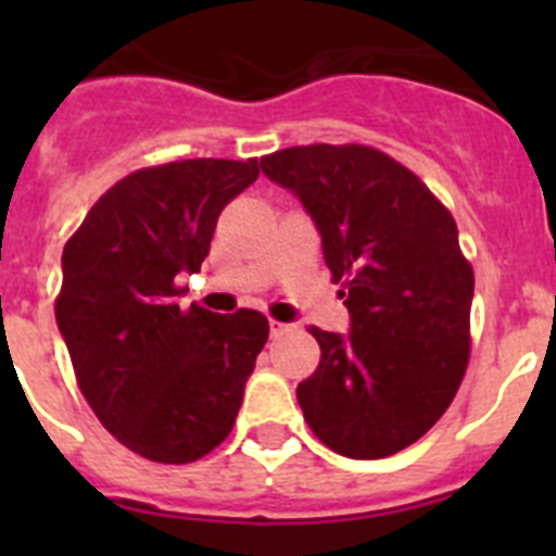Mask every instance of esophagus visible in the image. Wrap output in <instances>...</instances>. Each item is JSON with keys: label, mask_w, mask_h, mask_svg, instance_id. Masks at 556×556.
<instances>
[{"label": "esophagus", "mask_w": 556, "mask_h": 556, "mask_svg": "<svg viewBox=\"0 0 556 556\" xmlns=\"http://www.w3.org/2000/svg\"><path fill=\"white\" fill-rule=\"evenodd\" d=\"M287 331H289V326H287V323L269 320V333H273V337H281V333H287Z\"/></svg>", "instance_id": "obj_1"}]
</instances>
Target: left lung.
Returning <instances> with one entry per match:
<instances>
[{"label":"left lung","mask_w":556,"mask_h":556,"mask_svg":"<svg viewBox=\"0 0 556 556\" xmlns=\"http://www.w3.org/2000/svg\"><path fill=\"white\" fill-rule=\"evenodd\" d=\"M320 230L351 333L312 326L320 365L298 404L323 445L381 459L445 415L470 358L473 267L451 211L415 172L367 144L289 147L262 159Z\"/></svg>","instance_id":"1"}]
</instances>
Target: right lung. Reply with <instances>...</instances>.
<instances>
[{"label": "right lung", "instance_id": "right-lung-1", "mask_svg": "<svg viewBox=\"0 0 556 556\" xmlns=\"http://www.w3.org/2000/svg\"><path fill=\"white\" fill-rule=\"evenodd\" d=\"M255 178L258 159L136 169L63 248L55 320L77 387L100 424L144 459L194 462L236 424L267 317L180 308L175 298L180 275L205 262L225 205Z\"/></svg>", "mask_w": 556, "mask_h": 556}]
</instances>
